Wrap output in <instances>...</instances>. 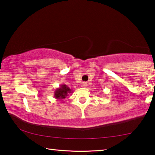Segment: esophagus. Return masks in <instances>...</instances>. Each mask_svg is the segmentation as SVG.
Wrapping results in <instances>:
<instances>
[{
    "label": "esophagus",
    "mask_w": 155,
    "mask_h": 155,
    "mask_svg": "<svg viewBox=\"0 0 155 155\" xmlns=\"http://www.w3.org/2000/svg\"><path fill=\"white\" fill-rule=\"evenodd\" d=\"M87 85H88L87 82H83V84H82V87H87Z\"/></svg>",
    "instance_id": "esophagus-1"
}]
</instances>
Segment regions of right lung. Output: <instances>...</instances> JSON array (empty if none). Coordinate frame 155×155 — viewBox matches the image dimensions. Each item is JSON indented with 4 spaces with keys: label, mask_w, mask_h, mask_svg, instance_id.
<instances>
[{
    "label": "right lung",
    "mask_w": 155,
    "mask_h": 155,
    "mask_svg": "<svg viewBox=\"0 0 155 155\" xmlns=\"http://www.w3.org/2000/svg\"><path fill=\"white\" fill-rule=\"evenodd\" d=\"M73 91L70 89L66 84H61L59 88H58L54 91V97L56 100H64L67 97L69 93H72Z\"/></svg>",
    "instance_id": "right-lung-1"
}]
</instances>
